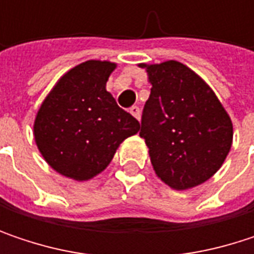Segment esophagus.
Masks as SVG:
<instances>
[{
    "mask_svg": "<svg viewBox=\"0 0 254 254\" xmlns=\"http://www.w3.org/2000/svg\"><path fill=\"white\" fill-rule=\"evenodd\" d=\"M129 113L135 118V119H141V110H139V107L138 106H132L130 109H129Z\"/></svg>",
    "mask_w": 254,
    "mask_h": 254,
    "instance_id": "1",
    "label": "esophagus"
}]
</instances>
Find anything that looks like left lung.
Masks as SVG:
<instances>
[{
  "label": "left lung",
  "instance_id": "obj_1",
  "mask_svg": "<svg viewBox=\"0 0 254 254\" xmlns=\"http://www.w3.org/2000/svg\"><path fill=\"white\" fill-rule=\"evenodd\" d=\"M151 92L141 119L156 175L182 191L212 178L232 145V122L212 88L185 64H139Z\"/></svg>",
  "mask_w": 254,
  "mask_h": 254
}]
</instances>
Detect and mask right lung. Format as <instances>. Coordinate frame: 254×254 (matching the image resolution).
I'll list each match as a JSON object with an SVG mask.
<instances>
[{"instance_id": "add662e5", "label": "right lung", "mask_w": 254, "mask_h": 254, "mask_svg": "<svg viewBox=\"0 0 254 254\" xmlns=\"http://www.w3.org/2000/svg\"><path fill=\"white\" fill-rule=\"evenodd\" d=\"M116 63L88 60L59 79L42 101L33 136L45 162L60 175L88 181L101 174L118 147L139 130L106 89Z\"/></svg>"}]
</instances>
